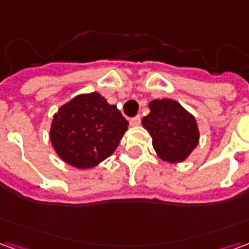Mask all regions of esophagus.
Returning a JSON list of instances; mask_svg holds the SVG:
<instances>
[{"label": "esophagus", "mask_w": 249, "mask_h": 249, "mask_svg": "<svg viewBox=\"0 0 249 249\" xmlns=\"http://www.w3.org/2000/svg\"><path fill=\"white\" fill-rule=\"evenodd\" d=\"M140 123H141L140 116H136V117H133V119L129 120V124L132 125V126H137V125H140Z\"/></svg>", "instance_id": "esophagus-1"}]
</instances>
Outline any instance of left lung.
Masks as SVG:
<instances>
[{
  "instance_id": "left-lung-1",
  "label": "left lung",
  "mask_w": 249,
  "mask_h": 249,
  "mask_svg": "<svg viewBox=\"0 0 249 249\" xmlns=\"http://www.w3.org/2000/svg\"><path fill=\"white\" fill-rule=\"evenodd\" d=\"M149 110L141 124L152 136L157 156L173 164L185 161L200 140L195 116L172 98L152 100Z\"/></svg>"
}]
</instances>
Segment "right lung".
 <instances>
[{"mask_svg":"<svg viewBox=\"0 0 249 249\" xmlns=\"http://www.w3.org/2000/svg\"><path fill=\"white\" fill-rule=\"evenodd\" d=\"M128 130L116 105L97 92L73 97L58 108L51 124V142L57 156L71 167L89 169L108 159Z\"/></svg>","mask_w":249,"mask_h":249,"instance_id":"right-lung-1","label":"right lung"}]
</instances>
